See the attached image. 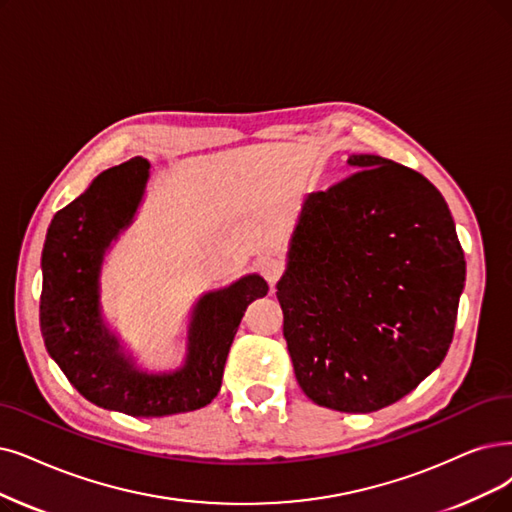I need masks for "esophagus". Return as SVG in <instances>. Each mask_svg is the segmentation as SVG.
Listing matches in <instances>:
<instances>
[{"mask_svg":"<svg viewBox=\"0 0 512 512\" xmlns=\"http://www.w3.org/2000/svg\"><path fill=\"white\" fill-rule=\"evenodd\" d=\"M258 267H260L262 277L267 279L271 285H275V281L283 273V262L279 258H275V256H262L260 262H258Z\"/></svg>","mask_w":512,"mask_h":512,"instance_id":"1","label":"esophagus"}]
</instances>
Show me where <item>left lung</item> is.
<instances>
[{
    "label": "left lung",
    "mask_w": 512,
    "mask_h": 512,
    "mask_svg": "<svg viewBox=\"0 0 512 512\" xmlns=\"http://www.w3.org/2000/svg\"><path fill=\"white\" fill-rule=\"evenodd\" d=\"M306 195L277 281L304 395L370 414L412 393L452 344L466 262L443 195L378 155Z\"/></svg>",
    "instance_id": "1"
}]
</instances>
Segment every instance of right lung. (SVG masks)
<instances>
[{
  "label": "right lung",
  "mask_w": 512,
  "mask_h": 512,
  "mask_svg": "<svg viewBox=\"0 0 512 512\" xmlns=\"http://www.w3.org/2000/svg\"><path fill=\"white\" fill-rule=\"evenodd\" d=\"M151 163L134 157L98 174L54 214L42 250L39 327L48 355L90 403L140 418L199 410L220 391L227 355L248 304L269 285L248 273L203 292L189 311L185 357L149 370L107 321L102 269L145 201Z\"/></svg>",
  "instance_id": "1"
}]
</instances>
